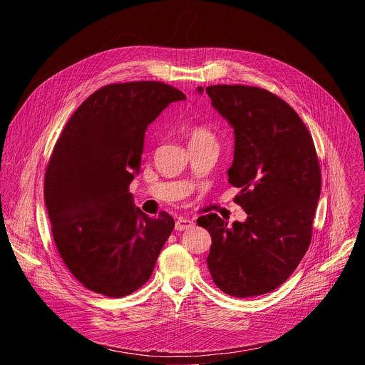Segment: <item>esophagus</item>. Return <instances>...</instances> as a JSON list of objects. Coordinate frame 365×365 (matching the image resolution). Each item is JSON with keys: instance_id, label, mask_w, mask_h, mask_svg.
Listing matches in <instances>:
<instances>
[{"instance_id": "esophagus-1", "label": "esophagus", "mask_w": 365, "mask_h": 365, "mask_svg": "<svg viewBox=\"0 0 365 365\" xmlns=\"http://www.w3.org/2000/svg\"><path fill=\"white\" fill-rule=\"evenodd\" d=\"M192 227H193V221L186 220V218H178V221L175 224L176 231H185V230H189Z\"/></svg>"}]
</instances>
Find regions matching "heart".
Listing matches in <instances>:
<instances>
[{
    "label": "heart",
    "instance_id": "b5f03b06",
    "mask_svg": "<svg viewBox=\"0 0 365 365\" xmlns=\"http://www.w3.org/2000/svg\"><path fill=\"white\" fill-rule=\"evenodd\" d=\"M187 137L189 143H203V141H217L215 134L212 133L211 128H207L206 125L196 124L189 127L187 130Z\"/></svg>",
    "mask_w": 365,
    "mask_h": 365
}]
</instances>
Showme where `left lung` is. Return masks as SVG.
<instances>
[{"label":"left lung","instance_id":"left-lung-1","mask_svg":"<svg viewBox=\"0 0 365 365\" xmlns=\"http://www.w3.org/2000/svg\"><path fill=\"white\" fill-rule=\"evenodd\" d=\"M206 93L234 127L228 180L248 215L232 225L217 214L197 218L212 238L206 263L224 293L259 296L283 284L310 245L322 185L317 148L296 111L267 89L212 85Z\"/></svg>","mask_w":365,"mask_h":365}]
</instances>
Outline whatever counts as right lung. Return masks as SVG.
<instances>
[{"mask_svg": "<svg viewBox=\"0 0 365 365\" xmlns=\"http://www.w3.org/2000/svg\"><path fill=\"white\" fill-rule=\"evenodd\" d=\"M182 91L158 81L110 83L72 114L48 159L44 202L68 270L88 290L123 297L151 276L175 228L133 205L144 133Z\"/></svg>", "mask_w": 365, "mask_h": 365, "instance_id": "obj_1", "label": "right lung"}]
</instances>
